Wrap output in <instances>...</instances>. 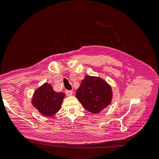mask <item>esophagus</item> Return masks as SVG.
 I'll use <instances>...</instances> for the list:
<instances>
[{
    "label": "esophagus",
    "instance_id": "34e87169",
    "mask_svg": "<svg viewBox=\"0 0 159 159\" xmlns=\"http://www.w3.org/2000/svg\"><path fill=\"white\" fill-rule=\"evenodd\" d=\"M65 93L67 96H71V95L73 94V92H72V90H66Z\"/></svg>",
    "mask_w": 159,
    "mask_h": 159
}]
</instances>
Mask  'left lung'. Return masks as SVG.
Instances as JSON below:
<instances>
[{"label": "left lung", "mask_w": 159, "mask_h": 159, "mask_svg": "<svg viewBox=\"0 0 159 159\" xmlns=\"http://www.w3.org/2000/svg\"><path fill=\"white\" fill-rule=\"evenodd\" d=\"M76 97L85 109L97 114L111 103L112 92L111 87L105 80L86 76L77 89Z\"/></svg>", "instance_id": "left-lung-1"}]
</instances>
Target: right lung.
I'll return each mask as SVG.
<instances>
[{
    "instance_id": "right-lung-1",
    "label": "right lung",
    "mask_w": 159,
    "mask_h": 159,
    "mask_svg": "<svg viewBox=\"0 0 159 159\" xmlns=\"http://www.w3.org/2000/svg\"><path fill=\"white\" fill-rule=\"evenodd\" d=\"M65 94L55 92L52 86L46 83L36 89L32 103L40 113L44 116H52L60 108Z\"/></svg>"
}]
</instances>
